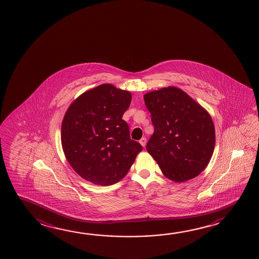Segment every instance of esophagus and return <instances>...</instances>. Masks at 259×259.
Returning <instances> with one entry per match:
<instances>
[{"label": "esophagus", "instance_id": "obj_1", "mask_svg": "<svg viewBox=\"0 0 259 259\" xmlns=\"http://www.w3.org/2000/svg\"><path fill=\"white\" fill-rule=\"evenodd\" d=\"M140 143H141V146H142V147L146 146V143H147L146 138H141V141H140Z\"/></svg>", "mask_w": 259, "mask_h": 259}]
</instances>
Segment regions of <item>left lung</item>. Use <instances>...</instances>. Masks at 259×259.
<instances>
[{"label":"left lung","mask_w":259,"mask_h":259,"mask_svg":"<svg viewBox=\"0 0 259 259\" xmlns=\"http://www.w3.org/2000/svg\"><path fill=\"white\" fill-rule=\"evenodd\" d=\"M144 101L154 126L147 151L170 181L195 178L206 168L214 150L210 114L184 90L171 85L148 92Z\"/></svg>","instance_id":"left-lung-1"}]
</instances>
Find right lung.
<instances>
[{
  "instance_id": "right-lung-1",
  "label": "right lung",
  "mask_w": 259,
  "mask_h": 259,
  "mask_svg": "<svg viewBox=\"0 0 259 259\" xmlns=\"http://www.w3.org/2000/svg\"><path fill=\"white\" fill-rule=\"evenodd\" d=\"M131 102V92L102 84L80 95L67 108L62 148L71 167L85 181L101 186L118 183L142 151L131 140L122 119Z\"/></svg>"
}]
</instances>
